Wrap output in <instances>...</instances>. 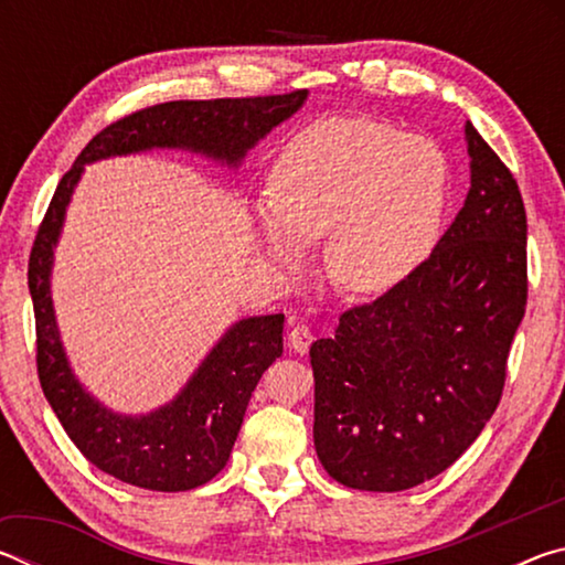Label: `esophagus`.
Segmentation results:
<instances>
[{
  "label": "esophagus",
  "instance_id": "esophagus-1",
  "mask_svg": "<svg viewBox=\"0 0 565 565\" xmlns=\"http://www.w3.org/2000/svg\"><path fill=\"white\" fill-rule=\"evenodd\" d=\"M313 341V333L311 329L306 327V323H296V327L289 331V347L296 351V353H306L311 347Z\"/></svg>",
  "mask_w": 565,
  "mask_h": 565
}]
</instances>
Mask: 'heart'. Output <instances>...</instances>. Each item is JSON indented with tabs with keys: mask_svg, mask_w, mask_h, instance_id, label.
I'll use <instances>...</instances> for the list:
<instances>
[{
	"mask_svg": "<svg viewBox=\"0 0 565 565\" xmlns=\"http://www.w3.org/2000/svg\"><path fill=\"white\" fill-rule=\"evenodd\" d=\"M446 199L448 161L431 139L369 117H327L284 147L259 226L281 266L299 262L301 238L329 236V279L381 294L434 252Z\"/></svg>",
	"mask_w": 565,
	"mask_h": 565,
	"instance_id": "obj_1",
	"label": "heart"
}]
</instances>
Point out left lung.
I'll return each mask as SVG.
<instances>
[{"label": "left lung", "mask_w": 565, "mask_h": 565, "mask_svg": "<svg viewBox=\"0 0 565 565\" xmlns=\"http://www.w3.org/2000/svg\"><path fill=\"white\" fill-rule=\"evenodd\" d=\"M471 189L418 269L311 343L313 444L331 478L406 491L446 471L499 406L529 301L525 206L466 121Z\"/></svg>", "instance_id": "obj_1"}]
</instances>
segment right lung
Returning a JSON list of instances; mask_svg holds the SVG:
<instances>
[{
    "label": "right lung",
    "instance_id": "obj_1",
    "mask_svg": "<svg viewBox=\"0 0 565 565\" xmlns=\"http://www.w3.org/2000/svg\"><path fill=\"white\" fill-rule=\"evenodd\" d=\"M306 92L242 99H179L137 109L94 137L62 177L30 254L36 376L66 436L87 461L149 491H189L222 471L248 398L284 351V313L244 319L216 343L177 401L129 418L102 408L76 384L56 333L50 296L52 248L82 167L151 147H186L236 164L266 131L301 107Z\"/></svg>",
    "mask_w": 565,
    "mask_h": 565
}]
</instances>
